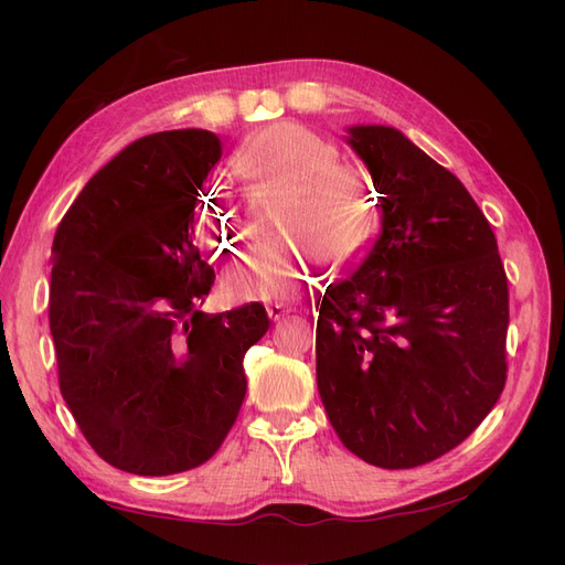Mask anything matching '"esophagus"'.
Instances as JSON below:
<instances>
[{
	"instance_id": "34e87169",
	"label": "esophagus",
	"mask_w": 565,
	"mask_h": 565,
	"mask_svg": "<svg viewBox=\"0 0 565 565\" xmlns=\"http://www.w3.org/2000/svg\"><path fill=\"white\" fill-rule=\"evenodd\" d=\"M289 311H292V309H289V306H285V303H268L266 306V313H268V318L273 320V322H276V320H280V318H285Z\"/></svg>"
}]
</instances>
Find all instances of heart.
<instances>
[{
  "mask_svg": "<svg viewBox=\"0 0 565 565\" xmlns=\"http://www.w3.org/2000/svg\"><path fill=\"white\" fill-rule=\"evenodd\" d=\"M235 172L249 183L287 188L276 226L285 237L254 243L224 273V289L235 301H287L316 262V249L332 264L363 254L380 228V193L365 169L339 162V150L324 136L297 122H276L252 134L233 158ZM207 224L231 241L233 210L212 188ZM220 216L216 217L215 214ZM204 214V212H202Z\"/></svg>",
  "mask_w": 565,
  "mask_h": 565,
  "instance_id": "1",
  "label": "heart"
}]
</instances>
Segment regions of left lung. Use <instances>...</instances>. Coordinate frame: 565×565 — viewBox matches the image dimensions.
Returning a JSON list of instances; mask_svg holds the SVG:
<instances>
[{"label": "left lung", "mask_w": 565, "mask_h": 565, "mask_svg": "<svg viewBox=\"0 0 565 565\" xmlns=\"http://www.w3.org/2000/svg\"><path fill=\"white\" fill-rule=\"evenodd\" d=\"M347 141L382 193V233L318 301V391L353 455L413 469L457 448L500 398L507 273L446 167L393 127H349Z\"/></svg>", "instance_id": "obj_1"}]
</instances>
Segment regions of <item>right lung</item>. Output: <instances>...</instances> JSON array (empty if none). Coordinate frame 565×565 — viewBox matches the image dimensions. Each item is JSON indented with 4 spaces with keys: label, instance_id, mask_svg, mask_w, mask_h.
Listing matches in <instances>:
<instances>
[{
    "label": "right lung",
    "instance_id": "1",
    "mask_svg": "<svg viewBox=\"0 0 565 565\" xmlns=\"http://www.w3.org/2000/svg\"><path fill=\"white\" fill-rule=\"evenodd\" d=\"M218 158L212 131L143 136L82 188L51 247L63 401L96 455L136 476L195 469L221 448L245 401L243 358L270 324L256 301L198 311L214 268L193 214Z\"/></svg>",
    "mask_w": 565,
    "mask_h": 565
}]
</instances>
